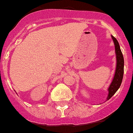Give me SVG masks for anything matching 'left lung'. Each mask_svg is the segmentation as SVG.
I'll return each instance as SVG.
<instances>
[{
  "mask_svg": "<svg viewBox=\"0 0 133 133\" xmlns=\"http://www.w3.org/2000/svg\"><path fill=\"white\" fill-rule=\"evenodd\" d=\"M111 38L113 39L115 45V50H116V72L114 77V79L110 84V87L108 89L109 94L107 98V100H109L110 98L115 94V92L118 91V89L120 88L121 85L122 78H123L124 74V57L122 53V51L120 50V45L118 43V41L113 36H111Z\"/></svg>",
  "mask_w": 133,
  "mask_h": 133,
  "instance_id": "1",
  "label": "left lung"
}]
</instances>
